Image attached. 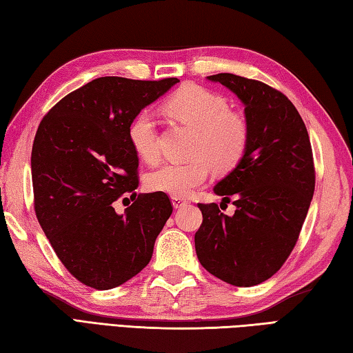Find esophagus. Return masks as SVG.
Returning <instances> with one entry per match:
<instances>
[{
	"label": "esophagus",
	"instance_id": "obj_1",
	"mask_svg": "<svg viewBox=\"0 0 353 353\" xmlns=\"http://www.w3.org/2000/svg\"><path fill=\"white\" fill-rule=\"evenodd\" d=\"M171 202H172V206L174 208H182V206H185L186 203H188V200L183 199V197H171Z\"/></svg>",
	"mask_w": 353,
	"mask_h": 353
}]
</instances>
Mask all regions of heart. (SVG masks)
<instances>
[{
    "label": "heart",
    "instance_id": "heart-1",
    "mask_svg": "<svg viewBox=\"0 0 353 353\" xmlns=\"http://www.w3.org/2000/svg\"><path fill=\"white\" fill-rule=\"evenodd\" d=\"M165 110L183 125L197 131L191 148L194 161L167 162L145 179L148 190L172 197H186L208 181L211 167L226 172L237 167L250 145V127L245 117L231 112L230 103L200 85L186 84L170 96ZM128 141L145 162L159 157V133L148 110L136 113L128 125Z\"/></svg>",
    "mask_w": 353,
    "mask_h": 353
}]
</instances>
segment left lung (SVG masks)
Here are the masks:
<instances>
[{"label":"left lung","instance_id":"8db88e82","mask_svg":"<svg viewBox=\"0 0 353 353\" xmlns=\"http://www.w3.org/2000/svg\"><path fill=\"white\" fill-rule=\"evenodd\" d=\"M208 79L243 102L250 145L214 186L222 203L234 199V216L216 203H199L203 222L194 236L196 252L214 277L250 288L271 279L299 240L315 190L312 147L300 113L279 90L232 73Z\"/></svg>","mask_w":353,"mask_h":353}]
</instances>
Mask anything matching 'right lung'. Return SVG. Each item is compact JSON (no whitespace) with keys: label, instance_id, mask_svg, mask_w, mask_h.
Here are the masks:
<instances>
[{"label":"right lung","instance_id":"1","mask_svg":"<svg viewBox=\"0 0 353 353\" xmlns=\"http://www.w3.org/2000/svg\"><path fill=\"white\" fill-rule=\"evenodd\" d=\"M177 82L93 79L39 123L30 161L34 212L62 265L90 288L107 291L139 274L171 216L167 194L134 192L139 159L128 125ZM123 194L135 202L117 214L111 203Z\"/></svg>","mask_w":353,"mask_h":353}]
</instances>
